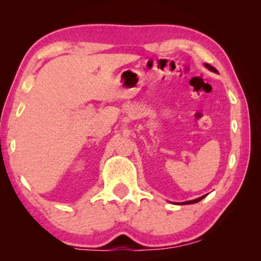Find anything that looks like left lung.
<instances>
[{"mask_svg":"<svg viewBox=\"0 0 261 261\" xmlns=\"http://www.w3.org/2000/svg\"><path fill=\"white\" fill-rule=\"evenodd\" d=\"M205 67L208 69V70H211V71H213V72H215V73H218V70H216L214 67H212V65H210V64H205ZM206 196H202V197H200V198H197V199H194V200H189V201H185V202H182V205L184 204V205H188V204H196V202H198V201H200L201 199H204Z\"/></svg>","mask_w":261,"mask_h":261,"instance_id":"obj_1","label":"left lung"}]
</instances>
